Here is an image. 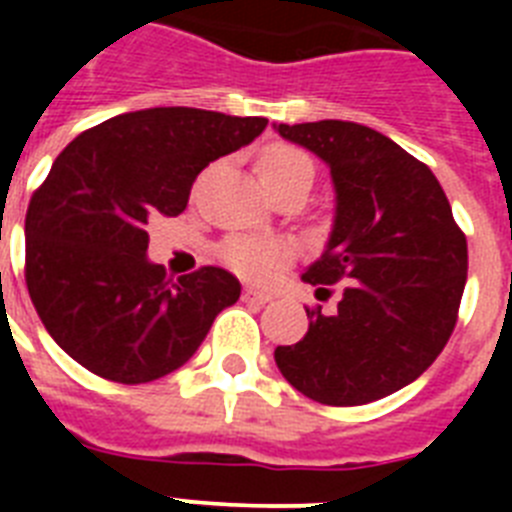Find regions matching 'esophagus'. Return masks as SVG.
Returning a JSON list of instances; mask_svg holds the SVG:
<instances>
[{"instance_id":"34e87169","label":"esophagus","mask_w":512,"mask_h":512,"mask_svg":"<svg viewBox=\"0 0 512 512\" xmlns=\"http://www.w3.org/2000/svg\"><path fill=\"white\" fill-rule=\"evenodd\" d=\"M243 302H251V305H266V302H271V295L269 292H261V289H243Z\"/></svg>"}]
</instances>
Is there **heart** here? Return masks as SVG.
<instances>
[{
  "label": "heart",
  "mask_w": 512,
  "mask_h": 512,
  "mask_svg": "<svg viewBox=\"0 0 512 512\" xmlns=\"http://www.w3.org/2000/svg\"><path fill=\"white\" fill-rule=\"evenodd\" d=\"M259 174L266 189L279 184L295 182V179H312V161L295 146L274 143L259 158ZM289 248L282 241L271 238H230L223 246V261L248 279H269L279 266L287 261Z\"/></svg>",
  "instance_id": "b5f03b06"
}]
</instances>
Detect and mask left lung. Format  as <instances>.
I'll use <instances>...</instances> for the list:
<instances>
[{
  "instance_id": "obj_1",
  "label": "left lung",
  "mask_w": 512,
  "mask_h": 512,
  "mask_svg": "<svg viewBox=\"0 0 512 512\" xmlns=\"http://www.w3.org/2000/svg\"><path fill=\"white\" fill-rule=\"evenodd\" d=\"M330 169L336 215L302 274L318 300L343 282L336 312L307 310L310 328L274 361L323 405H366L408 387L436 361L467 284V238L433 171L359 122L274 125Z\"/></svg>"
}]
</instances>
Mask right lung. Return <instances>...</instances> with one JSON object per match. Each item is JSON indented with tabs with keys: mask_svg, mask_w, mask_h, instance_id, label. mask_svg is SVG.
Here are the masks:
<instances>
[{
	"mask_svg": "<svg viewBox=\"0 0 512 512\" xmlns=\"http://www.w3.org/2000/svg\"><path fill=\"white\" fill-rule=\"evenodd\" d=\"M266 117L194 107L125 112L58 153L25 217V282L53 341L122 384L187 364L241 282L202 266L174 284L148 259V220L184 212L205 166L248 146Z\"/></svg>",
	"mask_w": 512,
	"mask_h": 512,
	"instance_id": "obj_1",
	"label": "right lung"
}]
</instances>
